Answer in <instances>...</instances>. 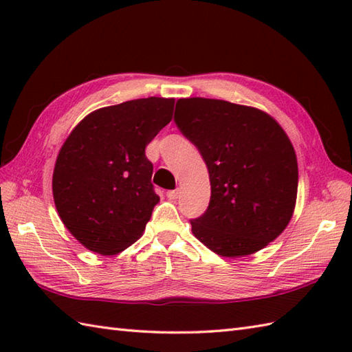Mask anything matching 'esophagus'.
<instances>
[{
	"label": "esophagus",
	"instance_id": "esophagus-1",
	"mask_svg": "<svg viewBox=\"0 0 352 352\" xmlns=\"http://www.w3.org/2000/svg\"><path fill=\"white\" fill-rule=\"evenodd\" d=\"M166 197H168L169 199L174 201V199H177L178 197H180V190H178V189H175V190H169V192L166 193Z\"/></svg>",
	"mask_w": 352,
	"mask_h": 352
}]
</instances>
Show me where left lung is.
I'll return each mask as SVG.
<instances>
[{
	"mask_svg": "<svg viewBox=\"0 0 352 352\" xmlns=\"http://www.w3.org/2000/svg\"><path fill=\"white\" fill-rule=\"evenodd\" d=\"M174 121L198 148L210 177V203L192 233L222 257L248 256L278 237L294 214L298 163L287 134L258 109L182 98Z\"/></svg>",
	"mask_w": 352,
	"mask_h": 352,
	"instance_id": "8db88e82",
	"label": "left lung"
}]
</instances>
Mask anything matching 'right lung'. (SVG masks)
<instances>
[{"label": "right lung", "mask_w": 352, "mask_h": 352, "mask_svg": "<svg viewBox=\"0 0 352 352\" xmlns=\"http://www.w3.org/2000/svg\"><path fill=\"white\" fill-rule=\"evenodd\" d=\"M174 98H140L92 111L65 140L52 195L65 227L87 250L115 256L144 234L160 198L145 148L172 119Z\"/></svg>", "instance_id": "1"}]
</instances>
